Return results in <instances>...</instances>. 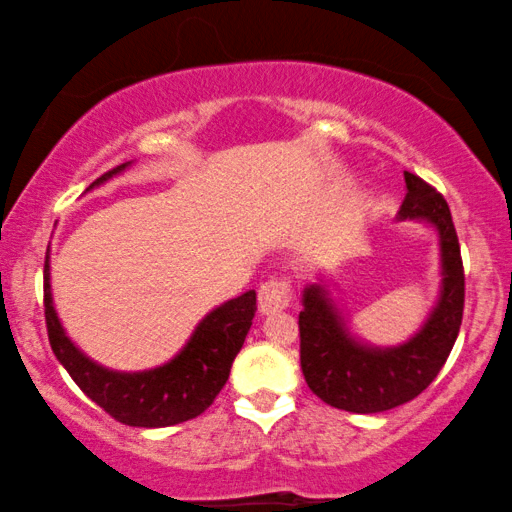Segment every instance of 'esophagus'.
Returning a JSON list of instances; mask_svg holds the SVG:
<instances>
[{"mask_svg": "<svg viewBox=\"0 0 512 512\" xmlns=\"http://www.w3.org/2000/svg\"><path fill=\"white\" fill-rule=\"evenodd\" d=\"M291 303V284L286 279H268L258 289V310L261 314L282 312Z\"/></svg>", "mask_w": 512, "mask_h": 512, "instance_id": "esophagus-1", "label": "esophagus"}]
</instances>
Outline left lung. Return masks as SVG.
Segmentation results:
<instances>
[{"label":"left lung","mask_w":512,"mask_h":512,"mask_svg":"<svg viewBox=\"0 0 512 512\" xmlns=\"http://www.w3.org/2000/svg\"><path fill=\"white\" fill-rule=\"evenodd\" d=\"M405 198L396 221L436 230L440 286L424 324L398 345H373L352 331L326 277L303 289L300 366L307 387L338 410L373 415L412 401L445 366L464 314V265L450 207L436 188L405 172Z\"/></svg>","instance_id":"left-lung-1"}]
</instances>
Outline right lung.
I'll return each mask as SVG.
<instances>
[{"instance_id": "1", "label": "right lung", "mask_w": 512, "mask_h": 512, "mask_svg": "<svg viewBox=\"0 0 512 512\" xmlns=\"http://www.w3.org/2000/svg\"><path fill=\"white\" fill-rule=\"evenodd\" d=\"M130 165L132 160L102 174L86 188V193L107 184ZM44 307L51 349L76 387L121 424L160 429L202 415L219 396L251 328L256 291H244L242 296L209 310L193 328L186 345L170 361L146 370H114L102 366L83 354L79 345L69 338L53 305L51 249L46 251L44 263Z\"/></svg>"}]
</instances>
